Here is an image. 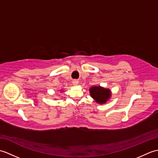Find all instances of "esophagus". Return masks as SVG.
<instances>
[{"label":"esophagus","instance_id":"1","mask_svg":"<svg viewBox=\"0 0 158 158\" xmlns=\"http://www.w3.org/2000/svg\"><path fill=\"white\" fill-rule=\"evenodd\" d=\"M78 83H79L78 81H77V80H74V81H73V84L74 85H77V84H78Z\"/></svg>","mask_w":158,"mask_h":158}]
</instances>
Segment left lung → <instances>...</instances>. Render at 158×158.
I'll list each match as a JSON object with an SVG mask.
<instances>
[{"label":"left lung","mask_w":158,"mask_h":158,"mask_svg":"<svg viewBox=\"0 0 158 158\" xmlns=\"http://www.w3.org/2000/svg\"><path fill=\"white\" fill-rule=\"evenodd\" d=\"M90 96L98 104H105L107 102L110 96V90L109 89L104 88L100 86H93L89 89Z\"/></svg>","instance_id":"1"}]
</instances>
